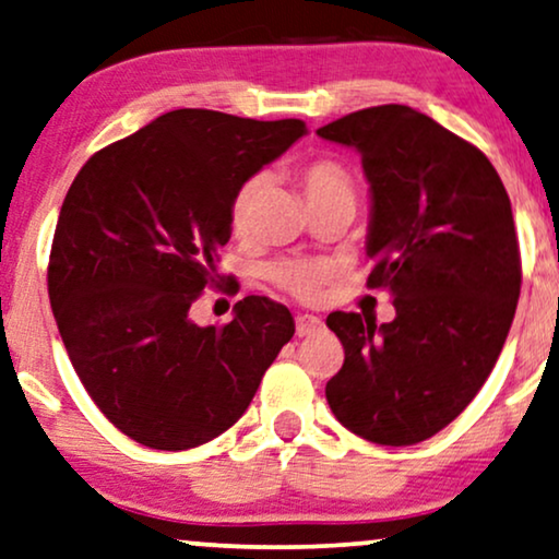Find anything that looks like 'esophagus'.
Returning <instances> with one entry per match:
<instances>
[{
  "label": "esophagus",
  "instance_id": "obj_1",
  "mask_svg": "<svg viewBox=\"0 0 559 559\" xmlns=\"http://www.w3.org/2000/svg\"><path fill=\"white\" fill-rule=\"evenodd\" d=\"M323 329V321L318 316H297L295 318V331L297 336H313V333H318Z\"/></svg>",
  "mask_w": 559,
  "mask_h": 559
}]
</instances>
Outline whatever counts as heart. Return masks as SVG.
<instances>
[{
  "label": "heart",
  "mask_w": 559,
  "mask_h": 559,
  "mask_svg": "<svg viewBox=\"0 0 559 559\" xmlns=\"http://www.w3.org/2000/svg\"><path fill=\"white\" fill-rule=\"evenodd\" d=\"M295 182L300 187L302 198H306L308 207L313 210L325 202H349L354 205V185L349 171L333 158H313V162L297 166ZM264 192V177H249L238 187L234 200H230V228L236 234H246L251 226L253 210ZM329 266L316 262H300V259H289V262H280L270 270V277L274 285H280L285 293H289L302 302H316L321 295V287L329 280Z\"/></svg>",
  "instance_id": "heart-1"
}]
</instances>
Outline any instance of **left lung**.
<instances>
[{
    "label": "left lung",
    "instance_id": "obj_1",
    "mask_svg": "<svg viewBox=\"0 0 559 559\" xmlns=\"http://www.w3.org/2000/svg\"><path fill=\"white\" fill-rule=\"evenodd\" d=\"M357 148L372 194L369 287L395 318L331 313L344 367L325 385L357 437L408 447L452 424L488 380L521 289L511 200L488 156L429 115L380 105L318 128Z\"/></svg>",
    "mask_w": 559,
    "mask_h": 559
}]
</instances>
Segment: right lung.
I'll use <instances>...</instances> for the list:
<instances>
[{
	"instance_id": "1",
	"label": "right lung",
	"mask_w": 559,
	"mask_h": 559,
	"mask_svg": "<svg viewBox=\"0 0 559 559\" xmlns=\"http://www.w3.org/2000/svg\"><path fill=\"white\" fill-rule=\"evenodd\" d=\"M308 133L302 120L171 110L97 151L71 182L48 297L79 380L138 444L179 452L230 429L295 333L289 310L249 295L234 321L190 308L221 285L230 200Z\"/></svg>"
}]
</instances>
